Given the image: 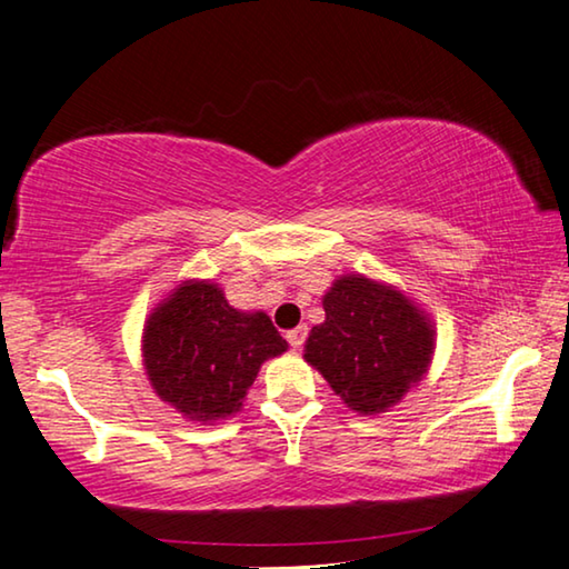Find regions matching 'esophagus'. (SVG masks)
Here are the masks:
<instances>
[{"mask_svg":"<svg viewBox=\"0 0 569 569\" xmlns=\"http://www.w3.org/2000/svg\"><path fill=\"white\" fill-rule=\"evenodd\" d=\"M305 336H308V326H298L292 328V331H287V341H290L292 349H300L305 343Z\"/></svg>","mask_w":569,"mask_h":569,"instance_id":"obj_1","label":"esophagus"}]
</instances>
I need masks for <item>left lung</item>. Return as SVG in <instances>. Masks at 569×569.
I'll return each instance as SVG.
<instances>
[{
	"label": "left lung",
	"instance_id": "left-lung-1",
	"mask_svg": "<svg viewBox=\"0 0 569 569\" xmlns=\"http://www.w3.org/2000/svg\"><path fill=\"white\" fill-rule=\"evenodd\" d=\"M326 320L305 343V359L346 406L385 413L426 375L433 328L398 290L351 274L323 298Z\"/></svg>",
	"mask_w": 569,
	"mask_h": 569
}]
</instances>
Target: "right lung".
<instances>
[{
    "instance_id": "add662e5",
    "label": "right lung",
    "mask_w": 569,
    "mask_h": 569,
    "mask_svg": "<svg viewBox=\"0 0 569 569\" xmlns=\"http://www.w3.org/2000/svg\"><path fill=\"white\" fill-rule=\"evenodd\" d=\"M284 349L269 316L238 312L210 282H184L156 308L143 333L153 390L179 413L204 423L236 413L261 361Z\"/></svg>"
}]
</instances>
